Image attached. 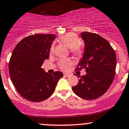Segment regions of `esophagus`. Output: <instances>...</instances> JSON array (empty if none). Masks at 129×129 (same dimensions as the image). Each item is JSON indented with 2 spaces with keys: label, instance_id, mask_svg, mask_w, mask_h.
<instances>
[{
  "label": "esophagus",
  "instance_id": "obj_1",
  "mask_svg": "<svg viewBox=\"0 0 129 129\" xmlns=\"http://www.w3.org/2000/svg\"><path fill=\"white\" fill-rule=\"evenodd\" d=\"M63 75L65 76H66V77H69V76H70V74H69V73H64L63 74Z\"/></svg>",
  "mask_w": 129,
  "mask_h": 129
}]
</instances>
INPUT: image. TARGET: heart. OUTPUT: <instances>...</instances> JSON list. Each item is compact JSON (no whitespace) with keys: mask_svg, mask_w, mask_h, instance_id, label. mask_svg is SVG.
I'll return each instance as SVG.
<instances>
[{"mask_svg":"<svg viewBox=\"0 0 129 129\" xmlns=\"http://www.w3.org/2000/svg\"><path fill=\"white\" fill-rule=\"evenodd\" d=\"M59 39L63 43L67 45L68 48L70 49V51L75 56H81L82 54V50L79 47L78 45L80 43V40L78 37L73 33H67L62 35L59 37ZM54 51V46H52L50 49V53H53ZM72 64V61L69 59H61L59 62V67L63 70L67 69Z\"/></svg>","mask_w":129,"mask_h":129,"instance_id":"b5f03b06","label":"heart"}]
</instances>
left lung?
I'll return each mask as SVG.
<instances>
[{"label": "left lung", "mask_w": 129, "mask_h": 129, "mask_svg": "<svg viewBox=\"0 0 129 129\" xmlns=\"http://www.w3.org/2000/svg\"><path fill=\"white\" fill-rule=\"evenodd\" d=\"M81 37L84 50L76 70L85 69L86 74L76 75L80 78L72 90L81 98L94 100L104 95L112 83L116 67V53L108 41L97 34L84 32Z\"/></svg>", "instance_id": "left-lung-1"}]
</instances>
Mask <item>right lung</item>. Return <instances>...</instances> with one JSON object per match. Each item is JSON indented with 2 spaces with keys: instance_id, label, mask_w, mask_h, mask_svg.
Masks as SVG:
<instances>
[{
  "instance_id": "1",
  "label": "right lung",
  "mask_w": 129,
  "mask_h": 129,
  "mask_svg": "<svg viewBox=\"0 0 129 129\" xmlns=\"http://www.w3.org/2000/svg\"><path fill=\"white\" fill-rule=\"evenodd\" d=\"M54 34H37L25 37L13 51L9 62L10 78L23 98L34 102L47 99L63 76L60 72L48 73L42 68L48 59Z\"/></svg>"
}]
</instances>
